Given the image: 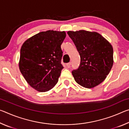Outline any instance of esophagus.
Wrapping results in <instances>:
<instances>
[{
	"label": "esophagus",
	"mask_w": 129,
	"mask_h": 129,
	"mask_svg": "<svg viewBox=\"0 0 129 129\" xmlns=\"http://www.w3.org/2000/svg\"><path fill=\"white\" fill-rule=\"evenodd\" d=\"M71 62H68L66 64L67 68H70V67H71Z\"/></svg>",
	"instance_id": "obj_1"
}]
</instances>
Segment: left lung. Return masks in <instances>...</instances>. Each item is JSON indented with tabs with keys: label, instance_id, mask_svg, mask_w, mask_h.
Wrapping results in <instances>:
<instances>
[{
	"label": "left lung",
	"instance_id": "1",
	"mask_svg": "<svg viewBox=\"0 0 129 129\" xmlns=\"http://www.w3.org/2000/svg\"><path fill=\"white\" fill-rule=\"evenodd\" d=\"M80 54L81 62L72 75L76 82L84 88H93L103 82L113 65V49L100 34L85 30L68 31Z\"/></svg>",
	"mask_w": 129,
	"mask_h": 129
}]
</instances>
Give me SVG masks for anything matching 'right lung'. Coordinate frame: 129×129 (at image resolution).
Segmentation results:
<instances>
[{"label":"right lung","mask_w":129,"mask_h":129,"mask_svg":"<svg viewBox=\"0 0 129 129\" xmlns=\"http://www.w3.org/2000/svg\"><path fill=\"white\" fill-rule=\"evenodd\" d=\"M64 31L49 30L27 39L20 49L19 67L26 81L35 90L45 92L57 83L64 68L61 45Z\"/></svg>","instance_id":"right-lung-1"}]
</instances>
